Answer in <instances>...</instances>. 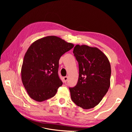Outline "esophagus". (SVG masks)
I'll return each mask as SVG.
<instances>
[{
	"label": "esophagus",
	"mask_w": 132,
	"mask_h": 132,
	"mask_svg": "<svg viewBox=\"0 0 132 132\" xmlns=\"http://www.w3.org/2000/svg\"><path fill=\"white\" fill-rule=\"evenodd\" d=\"M68 77H65L63 78V81L65 83L68 81Z\"/></svg>",
	"instance_id": "esophagus-1"
}]
</instances>
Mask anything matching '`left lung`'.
Returning a JSON list of instances; mask_svg holds the SVG:
<instances>
[{
    "label": "left lung",
    "instance_id": "left-lung-1",
    "mask_svg": "<svg viewBox=\"0 0 132 132\" xmlns=\"http://www.w3.org/2000/svg\"><path fill=\"white\" fill-rule=\"evenodd\" d=\"M73 53L79 64V75L77 85L69 88L71 98L77 106L90 109L100 102L109 90L110 63L96 47L77 45Z\"/></svg>",
    "mask_w": 132,
    "mask_h": 132
}]
</instances>
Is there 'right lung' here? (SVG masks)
I'll list each match as a JSON object with an SVG mask.
<instances>
[{
	"label": "right lung",
	"mask_w": 132,
	"mask_h": 132,
	"mask_svg": "<svg viewBox=\"0 0 132 132\" xmlns=\"http://www.w3.org/2000/svg\"><path fill=\"white\" fill-rule=\"evenodd\" d=\"M74 45L55 36L38 39L27 50L21 68V80L29 96L38 102L56 94L63 82L58 76L59 60Z\"/></svg>",
	"instance_id": "add662e5"
}]
</instances>
